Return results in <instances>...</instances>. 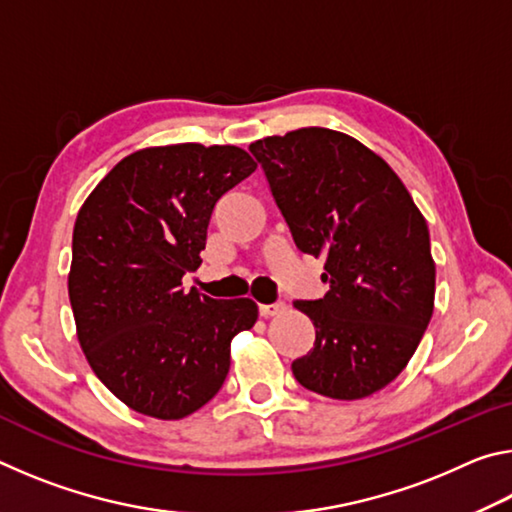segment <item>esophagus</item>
Wrapping results in <instances>:
<instances>
[{
    "mask_svg": "<svg viewBox=\"0 0 512 512\" xmlns=\"http://www.w3.org/2000/svg\"><path fill=\"white\" fill-rule=\"evenodd\" d=\"M284 309H287V305H284V302H273V305H259V316L268 318V316L282 314Z\"/></svg>",
    "mask_w": 512,
    "mask_h": 512,
    "instance_id": "obj_1",
    "label": "esophagus"
}]
</instances>
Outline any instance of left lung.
<instances>
[{"label":"left lung","instance_id":"1","mask_svg":"<svg viewBox=\"0 0 512 512\" xmlns=\"http://www.w3.org/2000/svg\"><path fill=\"white\" fill-rule=\"evenodd\" d=\"M248 149L296 246L325 259L329 291L293 302L316 327L293 377L332 400L381 391L406 368L433 314L427 221L397 173L350 135L311 126Z\"/></svg>","mask_w":512,"mask_h":512}]
</instances>
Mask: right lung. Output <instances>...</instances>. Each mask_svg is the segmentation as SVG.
I'll list each match as a JSON object with an SVG mask.
<instances>
[{"mask_svg":"<svg viewBox=\"0 0 512 512\" xmlns=\"http://www.w3.org/2000/svg\"><path fill=\"white\" fill-rule=\"evenodd\" d=\"M257 169L239 146H151L112 167L74 223L69 302L103 386L133 411L180 420L219 393L250 298L183 289L219 198Z\"/></svg>","mask_w":512,"mask_h":512,"instance_id":"add662e5","label":"right lung"}]
</instances>
